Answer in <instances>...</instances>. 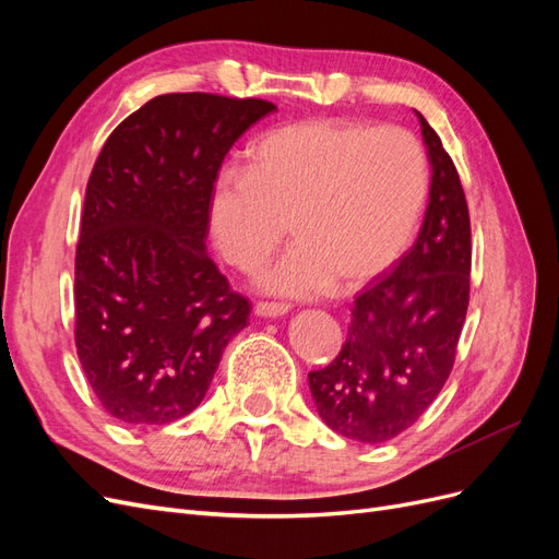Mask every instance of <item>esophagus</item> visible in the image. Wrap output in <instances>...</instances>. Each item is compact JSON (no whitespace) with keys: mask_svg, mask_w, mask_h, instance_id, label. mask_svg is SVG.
I'll list each match as a JSON object with an SVG mask.
<instances>
[{"mask_svg":"<svg viewBox=\"0 0 559 559\" xmlns=\"http://www.w3.org/2000/svg\"><path fill=\"white\" fill-rule=\"evenodd\" d=\"M289 312V306L286 302H257L253 306V314L257 317H267V319H277Z\"/></svg>","mask_w":559,"mask_h":559,"instance_id":"34e87169","label":"esophagus"}]
</instances>
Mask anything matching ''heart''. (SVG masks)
I'll return each instance as SVG.
<instances>
[{
    "instance_id": "b5f03b06",
    "label": "heart",
    "mask_w": 559,
    "mask_h": 559,
    "mask_svg": "<svg viewBox=\"0 0 559 559\" xmlns=\"http://www.w3.org/2000/svg\"><path fill=\"white\" fill-rule=\"evenodd\" d=\"M427 198V158L401 128L308 118L270 130L249 170L216 175L210 233L222 257L253 273L282 242L296 245L259 277L261 292L312 298L357 289L411 245Z\"/></svg>"
}]
</instances>
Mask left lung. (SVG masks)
I'll use <instances>...</instances> for the list:
<instances>
[{"label": "left lung", "instance_id": "8db88e82", "mask_svg": "<svg viewBox=\"0 0 559 559\" xmlns=\"http://www.w3.org/2000/svg\"><path fill=\"white\" fill-rule=\"evenodd\" d=\"M431 165L417 242L354 300L347 341L308 376L324 425L359 443L413 427L441 392L468 308L471 224L460 175L427 118L415 111Z\"/></svg>", "mask_w": 559, "mask_h": 559}]
</instances>
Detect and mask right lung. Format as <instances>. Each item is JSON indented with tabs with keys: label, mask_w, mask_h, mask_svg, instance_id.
<instances>
[{
	"label": "right lung",
	"mask_w": 559,
	"mask_h": 559,
	"mask_svg": "<svg viewBox=\"0 0 559 559\" xmlns=\"http://www.w3.org/2000/svg\"><path fill=\"white\" fill-rule=\"evenodd\" d=\"M277 107L173 93L118 126L95 160L76 245V354L130 427L193 413L251 312L207 253L212 183L230 146Z\"/></svg>",
	"instance_id": "obj_1"
}]
</instances>
